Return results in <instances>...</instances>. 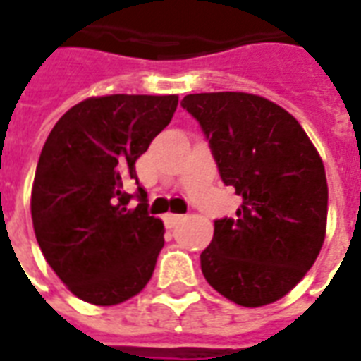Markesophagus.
Here are the masks:
<instances>
[{
  "instance_id": "esophagus-1",
  "label": "esophagus",
  "mask_w": 361,
  "mask_h": 361,
  "mask_svg": "<svg viewBox=\"0 0 361 361\" xmlns=\"http://www.w3.org/2000/svg\"><path fill=\"white\" fill-rule=\"evenodd\" d=\"M181 219H183V216H180V214H166L164 216V224H166V227H176Z\"/></svg>"
}]
</instances>
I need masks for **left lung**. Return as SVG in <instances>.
I'll return each mask as SVG.
<instances>
[{"instance_id":"left-lung-1","label":"left lung","mask_w":361,"mask_h":361,"mask_svg":"<svg viewBox=\"0 0 361 361\" xmlns=\"http://www.w3.org/2000/svg\"><path fill=\"white\" fill-rule=\"evenodd\" d=\"M225 185L242 197L236 217L214 221L200 254L208 284L242 307L274 302L314 265L326 238L324 162L293 115L246 92L187 94Z\"/></svg>"}]
</instances>
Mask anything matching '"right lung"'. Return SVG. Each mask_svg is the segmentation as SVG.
I'll return each mask as SVG.
<instances>
[{"instance_id":"right-lung-1","label":"right lung","mask_w":361,"mask_h":361,"mask_svg":"<svg viewBox=\"0 0 361 361\" xmlns=\"http://www.w3.org/2000/svg\"><path fill=\"white\" fill-rule=\"evenodd\" d=\"M178 96L111 94L68 109L41 149L32 221L47 263L68 290L100 307L144 290L164 246L136 161L172 121ZM138 199L136 209L128 202Z\"/></svg>"}]
</instances>
